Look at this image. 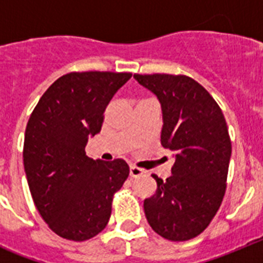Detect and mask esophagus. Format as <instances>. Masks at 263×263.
I'll return each instance as SVG.
<instances>
[{
  "label": "esophagus",
  "mask_w": 263,
  "mask_h": 263,
  "mask_svg": "<svg viewBox=\"0 0 263 263\" xmlns=\"http://www.w3.org/2000/svg\"><path fill=\"white\" fill-rule=\"evenodd\" d=\"M145 174V170L139 168L137 166H130V176L132 178H138V176L143 175Z\"/></svg>",
  "instance_id": "esophagus-1"
}]
</instances>
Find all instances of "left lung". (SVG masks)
<instances>
[{
  "instance_id": "left-lung-1",
  "label": "left lung",
  "mask_w": 263,
  "mask_h": 263,
  "mask_svg": "<svg viewBox=\"0 0 263 263\" xmlns=\"http://www.w3.org/2000/svg\"><path fill=\"white\" fill-rule=\"evenodd\" d=\"M159 99L162 146L175 154L171 174L157 175V191L143 201L153 231L170 241H188L211 224L224 199L232 142L221 109L210 92L185 75L134 73Z\"/></svg>"
}]
</instances>
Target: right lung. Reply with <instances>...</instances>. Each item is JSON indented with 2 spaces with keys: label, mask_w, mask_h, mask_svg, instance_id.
<instances>
[{
  "label": "right lung",
  "mask_w": 263,
  "mask_h": 263,
  "mask_svg": "<svg viewBox=\"0 0 263 263\" xmlns=\"http://www.w3.org/2000/svg\"><path fill=\"white\" fill-rule=\"evenodd\" d=\"M130 72H69L48 87L25 132L23 166L36 210L51 231L87 241L108 224L111 201L129 176L124 159L85 154L100 133L109 101Z\"/></svg>",
  "instance_id": "1"
}]
</instances>
